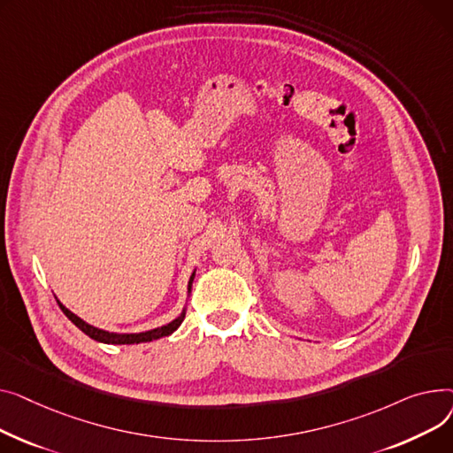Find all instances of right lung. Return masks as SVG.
Masks as SVG:
<instances>
[{"label":"right lung","mask_w":453,"mask_h":453,"mask_svg":"<svg viewBox=\"0 0 453 453\" xmlns=\"http://www.w3.org/2000/svg\"><path fill=\"white\" fill-rule=\"evenodd\" d=\"M194 276L196 273L192 274L190 278V283H188V290L192 288V281H194ZM60 309L64 311V314L69 318V320L80 329L84 331L89 338L96 340V342H102V343H141V342H151V340H157V338H163V336H168L172 334L184 320V311L180 312V316H177L173 322H170L168 326H163V327H157V329H151V331H146V333H137V334H117V333H108V331H102V329H96L89 324H86L82 318H78L76 314H73L69 309H65L60 302H58Z\"/></svg>","instance_id":"1"}]
</instances>
